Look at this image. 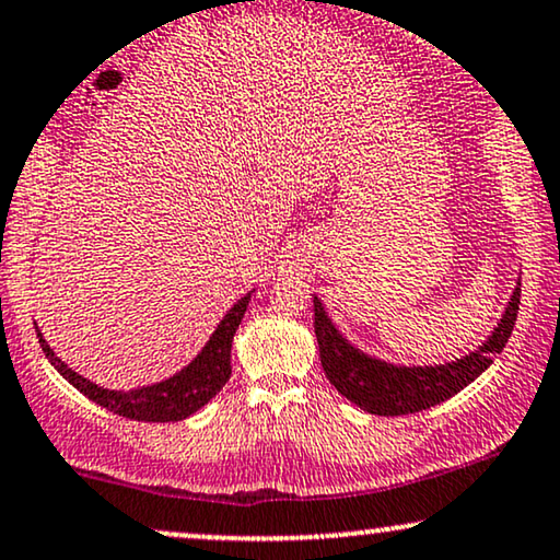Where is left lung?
<instances>
[{
	"instance_id": "1",
	"label": "left lung",
	"mask_w": 560,
	"mask_h": 560,
	"mask_svg": "<svg viewBox=\"0 0 560 560\" xmlns=\"http://www.w3.org/2000/svg\"><path fill=\"white\" fill-rule=\"evenodd\" d=\"M517 311L520 288H514L510 306H506L497 329L491 331V337L463 360L434 368H396L358 352L347 339H342V334L334 329L318 298H314V329L322 368L331 386L347 401L358 404L360 409L370 413L401 417V413L432 409V406L447 401L450 396L460 394L468 383H474L491 365L493 354L504 350L514 322H517Z\"/></svg>"
}]
</instances>
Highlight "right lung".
Returning <instances> with one entry per match:
<instances>
[{
	"mask_svg": "<svg viewBox=\"0 0 560 560\" xmlns=\"http://www.w3.org/2000/svg\"><path fill=\"white\" fill-rule=\"evenodd\" d=\"M249 298L252 295L246 293L223 316V322L218 324L210 342L202 347V352L190 365L179 370L177 375H172L170 381L138 390H107L94 386V383L74 373V370L56 358L46 339L40 337V331L38 339L50 365L67 377L77 390H82L86 398H92L94 404L105 406L107 411L118 413V417L136 419V422H179V419H187L190 413L202 409L218 390L226 386V381L231 377V342H234V334L238 324H242L246 306H249Z\"/></svg>",
	"mask_w": 560,
	"mask_h": 560,
	"instance_id": "add662e5",
	"label": "right lung"
}]
</instances>
